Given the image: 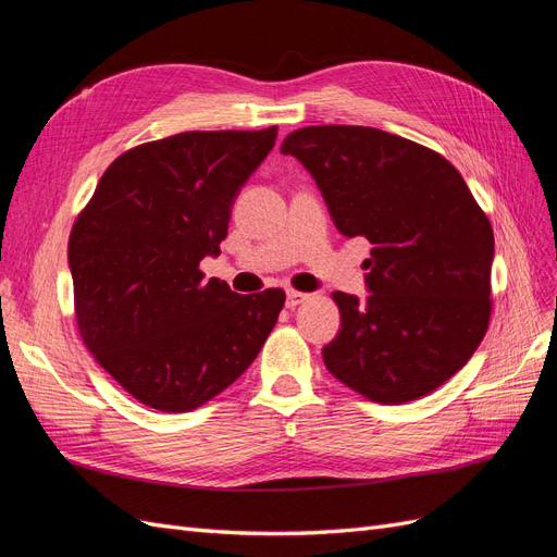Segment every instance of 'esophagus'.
Wrapping results in <instances>:
<instances>
[{"label": "esophagus", "instance_id": "1", "mask_svg": "<svg viewBox=\"0 0 557 557\" xmlns=\"http://www.w3.org/2000/svg\"><path fill=\"white\" fill-rule=\"evenodd\" d=\"M311 295L307 293H299V290H288V295H285V305H288V309H295L299 305H305V301H309Z\"/></svg>", "mask_w": 557, "mask_h": 557}]
</instances>
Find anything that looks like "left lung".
Wrapping results in <instances>:
<instances>
[{
	"label": "left lung",
	"instance_id": "1",
	"mask_svg": "<svg viewBox=\"0 0 557 557\" xmlns=\"http://www.w3.org/2000/svg\"><path fill=\"white\" fill-rule=\"evenodd\" d=\"M281 150L315 178L336 230L374 246L369 297L332 293L342 330L323 348L330 374L379 404L430 395L491 323L487 215L446 158L391 132L313 125Z\"/></svg>",
	"mask_w": 557,
	"mask_h": 557
}]
</instances>
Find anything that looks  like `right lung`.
<instances>
[{"label": "right lung", "instance_id": "right-lung-1", "mask_svg": "<svg viewBox=\"0 0 557 557\" xmlns=\"http://www.w3.org/2000/svg\"><path fill=\"white\" fill-rule=\"evenodd\" d=\"M278 127L181 132L115 158L70 234L81 339L150 409L185 413L237 381L285 305L232 293L199 262L221 252L242 185Z\"/></svg>", "mask_w": 557, "mask_h": 557}]
</instances>
